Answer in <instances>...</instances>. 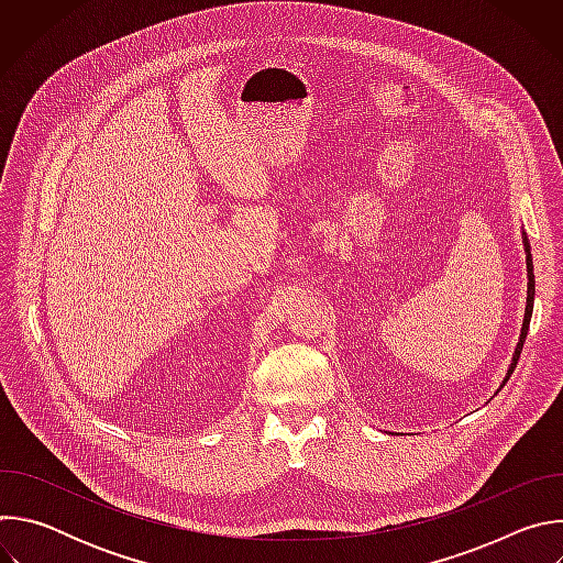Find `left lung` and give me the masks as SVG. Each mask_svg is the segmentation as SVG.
I'll return each mask as SVG.
<instances>
[{
	"label": "left lung",
	"instance_id": "obj_1",
	"mask_svg": "<svg viewBox=\"0 0 563 563\" xmlns=\"http://www.w3.org/2000/svg\"><path fill=\"white\" fill-rule=\"evenodd\" d=\"M521 238H523V252H526V269H528V296H526V313H523V325H521V334H519V343L515 347V354H512V361L508 365V372L499 385V389L508 383L510 374L515 372L517 367V361H519V354L523 350V341H526V334H528V328H530V318H532V305H534V272H532V254H530V243H528V235L526 231H521ZM497 389V391H499Z\"/></svg>",
	"mask_w": 563,
	"mask_h": 563
}]
</instances>
